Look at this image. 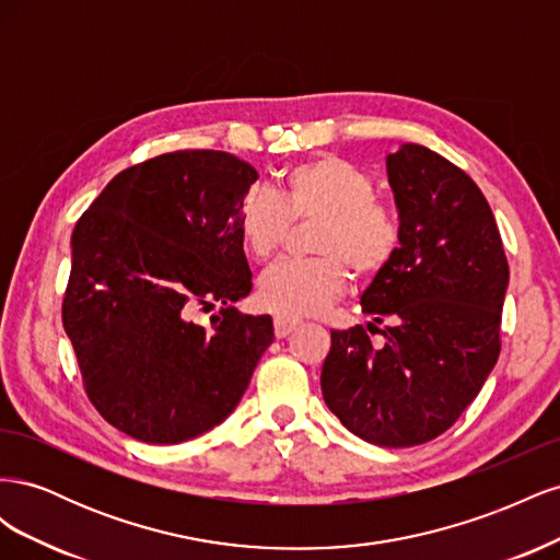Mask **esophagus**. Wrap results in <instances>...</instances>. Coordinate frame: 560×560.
<instances>
[{
    "mask_svg": "<svg viewBox=\"0 0 560 560\" xmlns=\"http://www.w3.org/2000/svg\"><path fill=\"white\" fill-rule=\"evenodd\" d=\"M273 327H276V336L284 338V336H290L299 327V319L287 317V315H276Z\"/></svg>",
    "mask_w": 560,
    "mask_h": 560,
    "instance_id": "esophagus-1",
    "label": "esophagus"
}]
</instances>
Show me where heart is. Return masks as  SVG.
Instances as JSON below:
<instances>
[{
    "instance_id": "obj_1",
    "label": "heart",
    "mask_w": 560,
    "mask_h": 560,
    "mask_svg": "<svg viewBox=\"0 0 560 560\" xmlns=\"http://www.w3.org/2000/svg\"><path fill=\"white\" fill-rule=\"evenodd\" d=\"M292 222H317L308 261H280L259 282L266 308L287 317L317 315L348 287V270L376 278L399 247V222L376 198V186L358 165L322 154L284 171L280 198L254 191L238 214V231L254 259L266 261L284 245Z\"/></svg>"
}]
</instances>
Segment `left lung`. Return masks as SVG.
<instances>
[{
	"mask_svg": "<svg viewBox=\"0 0 560 560\" xmlns=\"http://www.w3.org/2000/svg\"><path fill=\"white\" fill-rule=\"evenodd\" d=\"M399 247L360 296L381 329L331 331L322 397L369 444L406 448L446 432L479 395L500 354L510 284L493 210L460 167L406 142L385 156Z\"/></svg>",
	"mask_w": 560,
	"mask_h": 560,
	"instance_id": "1",
	"label": "left lung"
}]
</instances>
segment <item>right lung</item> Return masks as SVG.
<instances>
[{"mask_svg": "<svg viewBox=\"0 0 560 560\" xmlns=\"http://www.w3.org/2000/svg\"><path fill=\"white\" fill-rule=\"evenodd\" d=\"M257 179L226 151H175L118 173L74 226L62 325L100 416L144 444L224 422L273 343L270 315L233 306L252 292L238 214Z\"/></svg>", "mask_w": 560, "mask_h": 560, "instance_id": "1", "label": "right lung"}]
</instances>
